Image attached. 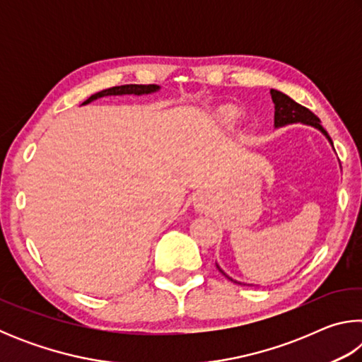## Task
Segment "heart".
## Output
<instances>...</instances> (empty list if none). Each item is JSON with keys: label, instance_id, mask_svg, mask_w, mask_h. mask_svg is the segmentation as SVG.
I'll list each match as a JSON object with an SVG mask.
<instances>
[{"label": "heart", "instance_id": "heart-1", "mask_svg": "<svg viewBox=\"0 0 362 362\" xmlns=\"http://www.w3.org/2000/svg\"><path fill=\"white\" fill-rule=\"evenodd\" d=\"M220 116H222V119H223V122H226V124H233L236 119V113L230 108H225Z\"/></svg>", "mask_w": 362, "mask_h": 362}]
</instances>
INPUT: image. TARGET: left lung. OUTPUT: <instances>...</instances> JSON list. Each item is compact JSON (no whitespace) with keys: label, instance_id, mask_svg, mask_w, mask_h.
Returning <instances> with one entry per match:
<instances>
[{"label":"left lung","instance_id":"1","mask_svg":"<svg viewBox=\"0 0 362 362\" xmlns=\"http://www.w3.org/2000/svg\"><path fill=\"white\" fill-rule=\"evenodd\" d=\"M269 94H272L274 103V126L281 127L286 124H293V122H303V124H310L320 129L329 139V142L332 144L327 131L321 126L320 118L313 112H310L308 108L300 105L296 100H292L289 95L279 93L276 89L269 90Z\"/></svg>","mask_w":362,"mask_h":362}]
</instances>
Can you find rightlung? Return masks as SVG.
I'll return each instance as SVG.
<instances>
[{
    "label": "right lung",
    "instance_id": "1",
    "mask_svg": "<svg viewBox=\"0 0 362 362\" xmlns=\"http://www.w3.org/2000/svg\"><path fill=\"white\" fill-rule=\"evenodd\" d=\"M159 89V86L156 84H124V86H115V88H110V89H103L100 93H97L94 95H90L88 100L83 102V103H89L90 100L94 99H99V97L103 95H122V94H150V93H155V90Z\"/></svg>",
    "mask_w": 362,
    "mask_h": 362
}]
</instances>
